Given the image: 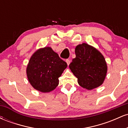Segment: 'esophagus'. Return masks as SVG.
Here are the masks:
<instances>
[{
	"instance_id": "1",
	"label": "esophagus",
	"mask_w": 128,
	"mask_h": 128,
	"mask_svg": "<svg viewBox=\"0 0 128 128\" xmlns=\"http://www.w3.org/2000/svg\"><path fill=\"white\" fill-rule=\"evenodd\" d=\"M66 62H67V65H69V64H70V59H67L66 60Z\"/></svg>"
}]
</instances>
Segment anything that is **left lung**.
<instances>
[{"mask_svg":"<svg viewBox=\"0 0 128 128\" xmlns=\"http://www.w3.org/2000/svg\"><path fill=\"white\" fill-rule=\"evenodd\" d=\"M76 58L69 67L82 87L90 90L101 86L106 74L104 57L98 50L86 43L75 48Z\"/></svg>","mask_w":128,"mask_h":128,"instance_id":"obj_1","label":"left lung"}]
</instances>
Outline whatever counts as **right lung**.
<instances>
[{"instance_id": "1", "label": "right lung", "mask_w": 128, "mask_h": 128, "mask_svg": "<svg viewBox=\"0 0 128 128\" xmlns=\"http://www.w3.org/2000/svg\"><path fill=\"white\" fill-rule=\"evenodd\" d=\"M67 64L49 47L38 50L28 65L26 73L29 82L35 89L42 92L54 90L59 84L58 78Z\"/></svg>"}]
</instances>
